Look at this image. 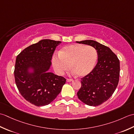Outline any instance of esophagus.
<instances>
[{
    "label": "esophagus",
    "instance_id": "esophagus-1",
    "mask_svg": "<svg viewBox=\"0 0 134 134\" xmlns=\"http://www.w3.org/2000/svg\"><path fill=\"white\" fill-rule=\"evenodd\" d=\"M67 82H72V79H67Z\"/></svg>",
    "mask_w": 134,
    "mask_h": 134
}]
</instances>
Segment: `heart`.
<instances>
[{
    "mask_svg": "<svg viewBox=\"0 0 134 134\" xmlns=\"http://www.w3.org/2000/svg\"><path fill=\"white\" fill-rule=\"evenodd\" d=\"M59 55L52 58L55 72L62 75L70 67L72 74H77L79 77H85L92 71L98 58L94 48L81 44L65 47L59 51Z\"/></svg>",
    "mask_w": 134,
    "mask_h": 134,
    "instance_id": "heart-1",
    "label": "heart"
}]
</instances>
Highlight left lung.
Returning <instances> with one entry per match:
<instances>
[{"instance_id": "obj_1", "label": "left lung", "mask_w": 134, "mask_h": 134, "mask_svg": "<svg viewBox=\"0 0 134 134\" xmlns=\"http://www.w3.org/2000/svg\"><path fill=\"white\" fill-rule=\"evenodd\" d=\"M76 42L90 45L97 52V63L89 75L81 79L77 96L84 104L98 106L107 101L118 86L120 62L109 48L98 42L90 40Z\"/></svg>"}]
</instances>
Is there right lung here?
<instances>
[{"instance_id": "1", "label": "right lung", "mask_w": 134, "mask_h": 134, "mask_svg": "<svg viewBox=\"0 0 134 134\" xmlns=\"http://www.w3.org/2000/svg\"><path fill=\"white\" fill-rule=\"evenodd\" d=\"M62 41L41 40L17 56L14 77L22 97L37 107L47 105L60 93L66 79L49 72L51 59Z\"/></svg>"}]
</instances>
